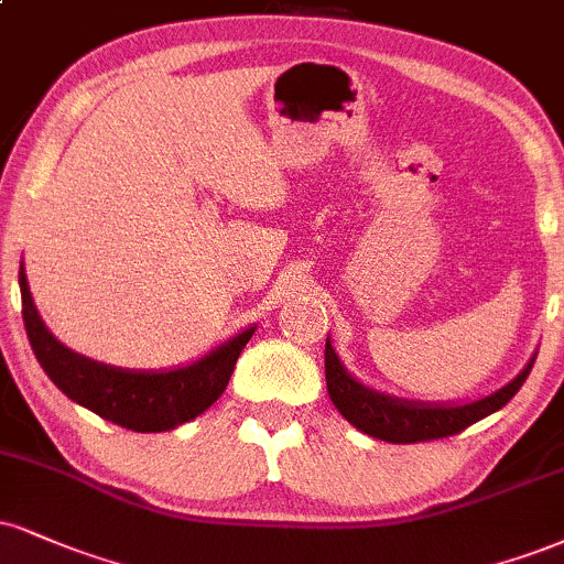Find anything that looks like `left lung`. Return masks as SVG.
<instances>
[{
	"label": "left lung",
	"instance_id": "left-lung-1",
	"mask_svg": "<svg viewBox=\"0 0 564 564\" xmlns=\"http://www.w3.org/2000/svg\"><path fill=\"white\" fill-rule=\"evenodd\" d=\"M533 362L535 357L514 381L507 383L505 389L494 391L491 397L459 406H429L399 402V399L383 397V393L370 391L351 381L347 370L338 362L330 341H325V386H328L330 402L355 429L368 433L372 438L391 441V444H417V441L457 436V433L470 429L473 423L501 410L525 383Z\"/></svg>",
	"mask_w": 564,
	"mask_h": 564
}]
</instances>
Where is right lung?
I'll use <instances>...</instances> for the list:
<instances>
[{
	"label": "right lung",
	"instance_id": "obj_1",
	"mask_svg": "<svg viewBox=\"0 0 564 564\" xmlns=\"http://www.w3.org/2000/svg\"><path fill=\"white\" fill-rule=\"evenodd\" d=\"M20 300H23V323L31 349L52 383L73 402L135 433L171 431L202 415L226 391L236 359L254 334V328L243 330L188 368L171 372H131L107 368L65 349L46 330L33 307L23 270H20Z\"/></svg>",
	"mask_w": 564,
	"mask_h": 564
}]
</instances>
